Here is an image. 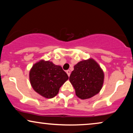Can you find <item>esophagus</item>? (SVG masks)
<instances>
[{"instance_id": "obj_1", "label": "esophagus", "mask_w": 133, "mask_h": 133, "mask_svg": "<svg viewBox=\"0 0 133 133\" xmlns=\"http://www.w3.org/2000/svg\"><path fill=\"white\" fill-rule=\"evenodd\" d=\"M66 72L67 73V74H68V76H70V74H71V71H70V70H66Z\"/></svg>"}]
</instances>
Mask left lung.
Returning a JSON list of instances; mask_svg holds the SVG:
<instances>
[{"mask_svg": "<svg viewBox=\"0 0 133 133\" xmlns=\"http://www.w3.org/2000/svg\"><path fill=\"white\" fill-rule=\"evenodd\" d=\"M104 74L93 59L82 61L75 65L70 74V82L75 89L76 96L87 99L99 93L102 87Z\"/></svg>", "mask_w": 133, "mask_h": 133, "instance_id": "obj_1", "label": "left lung"}]
</instances>
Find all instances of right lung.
<instances>
[{
	"mask_svg": "<svg viewBox=\"0 0 133 133\" xmlns=\"http://www.w3.org/2000/svg\"><path fill=\"white\" fill-rule=\"evenodd\" d=\"M68 79V75L61 66L43 60L35 63L30 72L32 88L40 95L48 99L57 95L61 87Z\"/></svg>",
	"mask_w": 133,
	"mask_h": 133,
	"instance_id": "1",
	"label": "right lung"
}]
</instances>
